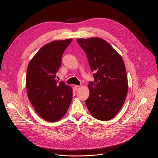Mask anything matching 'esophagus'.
<instances>
[{
    "instance_id": "esophagus-1",
    "label": "esophagus",
    "mask_w": 158,
    "mask_h": 158,
    "mask_svg": "<svg viewBox=\"0 0 158 158\" xmlns=\"http://www.w3.org/2000/svg\"><path fill=\"white\" fill-rule=\"evenodd\" d=\"M80 86H77V85H75V86H74V88H75V90H77L79 88H80Z\"/></svg>"
}]
</instances>
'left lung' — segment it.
I'll use <instances>...</instances> for the list:
<instances>
[{
    "mask_svg": "<svg viewBox=\"0 0 158 158\" xmlns=\"http://www.w3.org/2000/svg\"><path fill=\"white\" fill-rule=\"evenodd\" d=\"M77 42L86 53L94 81L89 82V97L86 105L95 118H113L123 106L127 96L128 81L120 55L100 38H79Z\"/></svg>",
    "mask_w": 158,
    "mask_h": 158,
    "instance_id": "8db88e82",
    "label": "left lung"
}]
</instances>
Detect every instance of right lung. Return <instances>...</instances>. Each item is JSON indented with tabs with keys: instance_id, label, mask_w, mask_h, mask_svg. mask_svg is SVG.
I'll return each mask as SVG.
<instances>
[{
	"instance_id": "add662e5",
	"label": "right lung",
	"mask_w": 158,
	"mask_h": 158,
	"mask_svg": "<svg viewBox=\"0 0 158 158\" xmlns=\"http://www.w3.org/2000/svg\"><path fill=\"white\" fill-rule=\"evenodd\" d=\"M72 39L53 41L42 47L31 60L27 70L28 97L44 120L56 122L66 114L73 97L72 88L55 79L61 57Z\"/></svg>"
}]
</instances>
